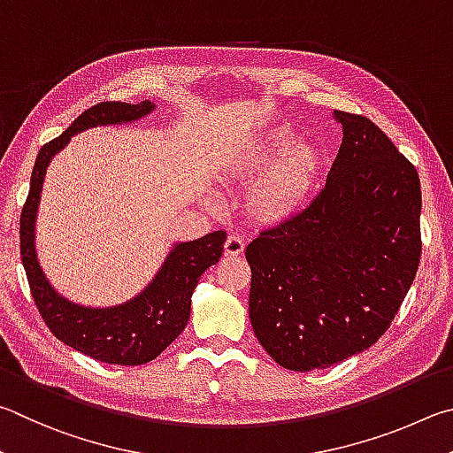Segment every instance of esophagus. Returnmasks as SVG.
Listing matches in <instances>:
<instances>
[{
  "mask_svg": "<svg viewBox=\"0 0 453 453\" xmlns=\"http://www.w3.org/2000/svg\"><path fill=\"white\" fill-rule=\"evenodd\" d=\"M242 252H244V241L234 234L228 236L225 241V257H239Z\"/></svg>",
  "mask_w": 453,
  "mask_h": 453,
  "instance_id": "34e87169",
  "label": "esophagus"
}]
</instances>
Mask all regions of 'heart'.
Listing matches in <instances>:
<instances>
[{
	"label": "heart",
	"mask_w": 453,
	"mask_h": 453,
	"mask_svg": "<svg viewBox=\"0 0 453 453\" xmlns=\"http://www.w3.org/2000/svg\"><path fill=\"white\" fill-rule=\"evenodd\" d=\"M324 150L314 142L298 141L292 127L280 125L250 139L231 163L234 182H250L244 196L249 217L265 226L288 222L306 209L319 187Z\"/></svg>",
	"instance_id": "b5f03b06"
}]
</instances>
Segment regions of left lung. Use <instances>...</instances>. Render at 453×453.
<instances>
[{"label":"left lung","mask_w":453,"mask_h":453,"mask_svg":"<svg viewBox=\"0 0 453 453\" xmlns=\"http://www.w3.org/2000/svg\"><path fill=\"white\" fill-rule=\"evenodd\" d=\"M342 145L326 185L247 247L252 330L282 368H328L390 326L416 279V166L368 117L334 111Z\"/></svg>","instance_id":"left-lung-1"}]
</instances>
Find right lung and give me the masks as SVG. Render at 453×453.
<instances>
[{"instance_id": "1", "label": "right lung", "mask_w": 453, "mask_h": 453, "mask_svg": "<svg viewBox=\"0 0 453 453\" xmlns=\"http://www.w3.org/2000/svg\"><path fill=\"white\" fill-rule=\"evenodd\" d=\"M153 103L137 105L121 101H103L83 111L58 139L39 149L31 187L19 219V250L31 296L47 328L63 344L91 358L119 366H139L155 360L182 330L190 316V296L201 274L217 265L226 241L225 231H214L203 239L180 242L166 257L161 271L139 296L113 308H85L71 304L47 282L35 257L34 231L45 169L51 157L67 145L71 134L97 125H117L145 117Z\"/></svg>"}]
</instances>
